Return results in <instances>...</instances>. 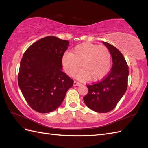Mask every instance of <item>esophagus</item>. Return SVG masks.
<instances>
[{
    "instance_id": "1",
    "label": "esophagus",
    "mask_w": 148,
    "mask_h": 148,
    "mask_svg": "<svg viewBox=\"0 0 148 148\" xmlns=\"http://www.w3.org/2000/svg\"><path fill=\"white\" fill-rule=\"evenodd\" d=\"M80 84H81V83H79V82H76V81H75L74 83H73V86H79V85H80Z\"/></svg>"
}]
</instances>
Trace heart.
<instances>
[{
    "instance_id": "heart-1",
    "label": "heart",
    "mask_w": 148,
    "mask_h": 148,
    "mask_svg": "<svg viewBox=\"0 0 148 148\" xmlns=\"http://www.w3.org/2000/svg\"><path fill=\"white\" fill-rule=\"evenodd\" d=\"M62 64L66 74L73 76L80 68L77 75L79 80L90 78L98 81L109 73L111 67V55L104 46L84 42L76 46L71 53H65L62 57Z\"/></svg>"
}]
</instances>
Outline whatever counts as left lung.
Returning <instances> with one entry per match:
<instances>
[{
  "label": "left lung",
  "instance_id": "1",
  "mask_svg": "<svg viewBox=\"0 0 148 148\" xmlns=\"http://www.w3.org/2000/svg\"><path fill=\"white\" fill-rule=\"evenodd\" d=\"M102 43L109 49L112 59L111 71L102 81L87 85L88 93L83 100L93 111L106 113L115 108L126 92L129 71L122 53L111 44L104 41Z\"/></svg>",
  "mask_w": 148,
  "mask_h": 148
}]
</instances>
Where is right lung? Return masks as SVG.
Returning a JSON list of instances; mask_svg holds the SVG:
<instances>
[{
  "label": "right lung",
  "mask_w": 148,
  "mask_h": 148,
  "mask_svg": "<svg viewBox=\"0 0 148 148\" xmlns=\"http://www.w3.org/2000/svg\"><path fill=\"white\" fill-rule=\"evenodd\" d=\"M69 42L47 36L24 53L18 83L26 102L38 112L49 113L57 109L73 86V80L62 70V57Z\"/></svg>",
  "instance_id": "right-lung-1"
}]
</instances>
